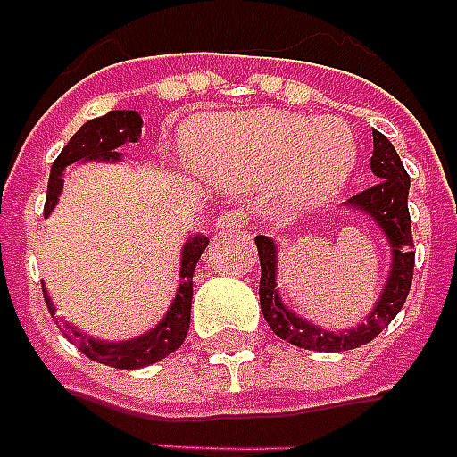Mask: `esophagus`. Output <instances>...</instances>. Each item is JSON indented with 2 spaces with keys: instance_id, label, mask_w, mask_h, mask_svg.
I'll use <instances>...</instances> for the list:
<instances>
[{
  "instance_id": "obj_1",
  "label": "esophagus",
  "mask_w": 457,
  "mask_h": 457,
  "mask_svg": "<svg viewBox=\"0 0 457 457\" xmlns=\"http://www.w3.org/2000/svg\"><path fill=\"white\" fill-rule=\"evenodd\" d=\"M248 219L243 214L241 209H228L224 214L219 216V221H216V228H241Z\"/></svg>"
}]
</instances>
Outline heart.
I'll return each mask as SVG.
<instances>
[{"label":"heart","mask_w":457,"mask_h":457,"mask_svg":"<svg viewBox=\"0 0 457 457\" xmlns=\"http://www.w3.org/2000/svg\"><path fill=\"white\" fill-rule=\"evenodd\" d=\"M195 154L209 176L228 187L279 180L287 212L328 200L354 168V139L342 122L291 112H257L207 127Z\"/></svg>","instance_id":"b5f03b06"}]
</instances>
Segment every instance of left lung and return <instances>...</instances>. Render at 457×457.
<instances>
[{
  "label": "left lung",
  "mask_w": 457,
  "mask_h": 457,
  "mask_svg": "<svg viewBox=\"0 0 457 457\" xmlns=\"http://www.w3.org/2000/svg\"><path fill=\"white\" fill-rule=\"evenodd\" d=\"M373 176L378 183L356 192L352 200H346L349 209H361L376 219V224L386 231L393 248V267L378 303L371 315L359 328L346 332H328L315 328L289 308L281 303L277 291V248L267 236H255L257 255H260V308L265 315L267 325L274 335L287 339L291 345L311 352H346L356 346L371 342L386 330L390 320L400 313L404 301L410 296L411 277H414V238H411L410 209H407V195H410V176L404 170L403 161L397 156L393 144L386 135L373 132Z\"/></svg>",
  "instance_id": "left-lung-1"
}]
</instances>
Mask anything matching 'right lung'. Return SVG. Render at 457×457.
Returning a JSON list of instances; mask_svg holds the SVG:
<instances>
[{
  "label": "right lung",
  "instance_id": "right-lung-1",
  "mask_svg": "<svg viewBox=\"0 0 457 457\" xmlns=\"http://www.w3.org/2000/svg\"><path fill=\"white\" fill-rule=\"evenodd\" d=\"M139 137H142V115L137 111H111L103 118L88 120L86 125H81V129L71 137L70 144L60 151V156L54 159L53 168H50L46 209H43L46 216L57 204L62 185L67 178V168L71 163L91 159L118 161L120 154L115 149H120L122 144L137 142ZM207 236H192L190 241L185 243L183 262H180V287H178L176 301H173L166 318L142 337L127 339V342H103V339L88 337V335L79 332L77 328H71L62 320H57V328L88 359L112 366V369H142V366L166 359L168 354H173L178 346L183 345L187 330H190L192 274H195V265L207 248ZM43 296H46L50 313L54 315L46 287H43Z\"/></svg>",
  "mask_w": 457,
  "mask_h": 457
}]
</instances>
